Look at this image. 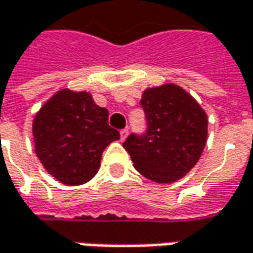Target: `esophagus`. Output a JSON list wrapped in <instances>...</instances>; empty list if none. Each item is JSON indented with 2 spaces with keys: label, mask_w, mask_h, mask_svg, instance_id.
<instances>
[{
  "label": "esophagus",
  "mask_w": 253,
  "mask_h": 253,
  "mask_svg": "<svg viewBox=\"0 0 253 253\" xmlns=\"http://www.w3.org/2000/svg\"><path fill=\"white\" fill-rule=\"evenodd\" d=\"M127 136H128V130H127V128L120 130V139H122V140H126Z\"/></svg>",
  "instance_id": "1"
}]
</instances>
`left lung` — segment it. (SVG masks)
<instances>
[{"label": "left lung", "mask_w": 253, "mask_h": 253, "mask_svg": "<svg viewBox=\"0 0 253 253\" xmlns=\"http://www.w3.org/2000/svg\"><path fill=\"white\" fill-rule=\"evenodd\" d=\"M146 131L123 143L134 168L159 184L181 179L198 162L207 140V114L181 86L165 84L143 92Z\"/></svg>", "instance_id": "left-lung-1"}]
</instances>
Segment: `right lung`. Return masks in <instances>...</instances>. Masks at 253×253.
<instances>
[{"mask_svg":"<svg viewBox=\"0 0 253 253\" xmlns=\"http://www.w3.org/2000/svg\"><path fill=\"white\" fill-rule=\"evenodd\" d=\"M33 137L46 171L62 184L81 185L97 173L104 149L120 133L108 126L107 108L91 94L62 89L36 114Z\"/></svg>","mask_w":253,"mask_h":253,"instance_id":"1","label":"right lung"}]
</instances>
